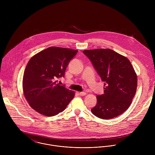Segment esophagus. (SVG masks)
Here are the masks:
<instances>
[{"label":"esophagus","mask_w":155,"mask_h":155,"mask_svg":"<svg viewBox=\"0 0 155 155\" xmlns=\"http://www.w3.org/2000/svg\"><path fill=\"white\" fill-rule=\"evenodd\" d=\"M79 95H81V96H85V95L87 94V93L85 92H79Z\"/></svg>","instance_id":"1"}]
</instances>
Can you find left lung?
Instances as JSON below:
<instances>
[{"label":"left lung","instance_id":"1","mask_svg":"<svg viewBox=\"0 0 155 155\" xmlns=\"http://www.w3.org/2000/svg\"><path fill=\"white\" fill-rule=\"evenodd\" d=\"M104 82V94L97 95L91 109L97 117L109 119L122 114L132 103L137 88V76L130 61L110 49L84 50Z\"/></svg>","mask_w":155,"mask_h":155}]
</instances>
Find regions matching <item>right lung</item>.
Listing matches in <instances>:
<instances>
[{
    "instance_id": "1",
    "label": "right lung",
    "mask_w": 155,
    "mask_h": 155,
    "mask_svg": "<svg viewBox=\"0 0 155 155\" xmlns=\"http://www.w3.org/2000/svg\"><path fill=\"white\" fill-rule=\"evenodd\" d=\"M78 50L49 47L33 55L25 68L22 79L24 95L30 106L46 116L64 110L74 97V92L57 84L64 77L70 61Z\"/></svg>"
}]
</instances>
